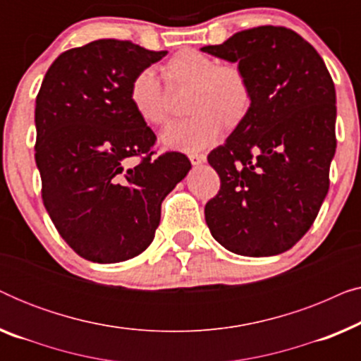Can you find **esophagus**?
I'll use <instances>...</instances> for the list:
<instances>
[{
  "label": "esophagus",
  "instance_id": "1",
  "mask_svg": "<svg viewBox=\"0 0 361 361\" xmlns=\"http://www.w3.org/2000/svg\"><path fill=\"white\" fill-rule=\"evenodd\" d=\"M189 159L194 166H199V164H204L207 161V156L205 154H200V152H190L189 154Z\"/></svg>",
  "mask_w": 361,
  "mask_h": 361
}]
</instances>
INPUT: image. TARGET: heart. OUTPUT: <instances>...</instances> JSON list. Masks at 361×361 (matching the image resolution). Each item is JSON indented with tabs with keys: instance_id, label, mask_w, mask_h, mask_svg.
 <instances>
[{
	"instance_id": "obj_1",
	"label": "heart",
	"mask_w": 361,
	"mask_h": 361,
	"mask_svg": "<svg viewBox=\"0 0 361 361\" xmlns=\"http://www.w3.org/2000/svg\"><path fill=\"white\" fill-rule=\"evenodd\" d=\"M171 92L189 87L185 120L172 125L162 135V145L172 149L194 151L219 137L221 126L231 131L248 118L253 106L250 78L238 66H219L214 57L185 49L161 67ZM156 72L140 71L128 87V100L136 116L147 126L161 128L171 120V97Z\"/></svg>"
}]
</instances>
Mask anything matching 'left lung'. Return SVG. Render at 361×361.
I'll use <instances>...</instances> for the list:
<instances>
[{"mask_svg": "<svg viewBox=\"0 0 361 361\" xmlns=\"http://www.w3.org/2000/svg\"><path fill=\"white\" fill-rule=\"evenodd\" d=\"M202 51L238 62L253 88L248 118L207 157L220 177L207 225L231 253H284L307 233L329 192L337 147L332 77L288 27L245 29Z\"/></svg>", "mask_w": 361, "mask_h": 361, "instance_id": "1", "label": "left lung"}]
</instances>
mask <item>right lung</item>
<instances>
[{
  "label": "right lung",
  "mask_w": 361,
  "mask_h": 361,
  "mask_svg": "<svg viewBox=\"0 0 361 361\" xmlns=\"http://www.w3.org/2000/svg\"><path fill=\"white\" fill-rule=\"evenodd\" d=\"M166 54L98 39L62 52L37 93L44 207L66 243L93 263L142 253L162 200L190 171L182 152L154 157L156 135L128 100L131 78Z\"/></svg>",
  "instance_id": "add662e5"
}]
</instances>
